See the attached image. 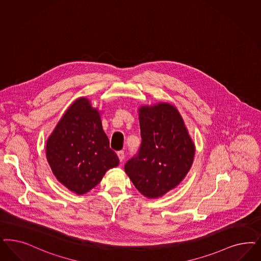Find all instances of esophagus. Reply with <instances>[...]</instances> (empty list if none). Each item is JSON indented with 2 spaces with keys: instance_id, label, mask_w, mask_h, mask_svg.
Segmentation results:
<instances>
[{
  "instance_id": "obj_1",
  "label": "esophagus",
  "mask_w": 261,
  "mask_h": 261,
  "mask_svg": "<svg viewBox=\"0 0 261 261\" xmlns=\"http://www.w3.org/2000/svg\"><path fill=\"white\" fill-rule=\"evenodd\" d=\"M117 155L118 158H119V160H120V162H123L124 159H125V152H124V151H118Z\"/></svg>"
}]
</instances>
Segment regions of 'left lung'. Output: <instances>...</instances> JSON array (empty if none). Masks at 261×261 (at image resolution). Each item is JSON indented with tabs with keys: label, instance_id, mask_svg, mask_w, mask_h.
<instances>
[{
	"label": "left lung",
	"instance_id": "left-lung-1",
	"mask_svg": "<svg viewBox=\"0 0 261 261\" xmlns=\"http://www.w3.org/2000/svg\"><path fill=\"white\" fill-rule=\"evenodd\" d=\"M142 142L125 172L135 188L158 199L176 188L192 166L195 144L177 108L160 101L138 109Z\"/></svg>",
	"mask_w": 261,
	"mask_h": 261
}]
</instances>
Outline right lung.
<instances>
[{
  "label": "right lung",
  "mask_w": 261,
  "mask_h": 261,
  "mask_svg": "<svg viewBox=\"0 0 261 261\" xmlns=\"http://www.w3.org/2000/svg\"><path fill=\"white\" fill-rule=\"evenodd\" d=\"M46 158L55 177L71 192L84 195L119 165L101 125V112L91 101H74L50 134Z\"/></svg>",
  "instance_id": "1"
}]
</instances>
